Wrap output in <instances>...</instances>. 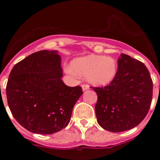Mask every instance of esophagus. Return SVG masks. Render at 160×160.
Returning a JSON list of instances; mask_svg holds the SVG:
<instances>
[{
  "label": "esophagus",
  "mask_w": 160,
  "mask_h": 160,
  "mask_svg": "<svg viewBox=\"0 0 160 160\" xmlns=\"http://www.w3.org/2000/svg\"><path fill=\"white\" fill-rule=\"evenodd\" d=\"M81 87H82V90H83V91H85V90L89 89V87H88L87 84H83Z\"/></svg>",
  "instance_id": "esophagus-1"
}]
</instances>
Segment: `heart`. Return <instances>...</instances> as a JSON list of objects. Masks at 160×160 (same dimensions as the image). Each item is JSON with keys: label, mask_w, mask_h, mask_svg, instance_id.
Instances as JSON below:
<instances>
[{"label": "heart", "mask_w": 160, "mask_h": 160, "mask_svg": "<svg viewBox=\"0 0 160 160\" xmlns=\"http://www.w3.org/2000/svg\"><path fill=\"white\" fill-rule=\"evenodd\" d=\"M70 66L66 68L67 73L86 76L87 81L95 87L108 86L118 73L117 61L110 56L88 55L74 59Z\"/></svg>", "instance_id": "heart-1"}]
</instances>
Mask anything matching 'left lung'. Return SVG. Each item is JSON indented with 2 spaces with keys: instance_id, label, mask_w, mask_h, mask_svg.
Listing matches in <instances>:
<instances>
[{
  "instance_id": "left-lung-1",
  "label": "left lung",
  "mask_w": 160,
  "mask_h": 160,
  "mask_svg": "<svg viewBox=\"0 0 160 160\" xmlns=\"http://www.w3.org/2000/svg\"><path fill=\"white\" fill-rule=\"evenodd\" d=\"M118 73L110 85L95 88V105L100 126L111 132L132 129L141 123L149 110L152 81L147 67L126 54L118 59Z\"/></svg>"
}]
</instances>
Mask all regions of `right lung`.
Returning <instances> with one entry per match:
<instances>
[{
	"label": "right lung",
	"instance_id": "add662e5",
	"mask_svg": "<svg viewBox=\"0 0 160 160\" xmlns=\"http://www.w3.org/2000/svg\"><path fill=\"white\" fill-rule=\"evenodd\" d=\"M62 75L57 50L32 53L13 67L6 88L8 104L25 129L50 135L68 125L83 91L80 86H67Z\"/></svg>",
	"mask_w": 160,
	"mask_h": 160
}]
</instances>
